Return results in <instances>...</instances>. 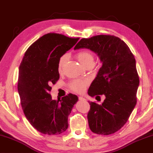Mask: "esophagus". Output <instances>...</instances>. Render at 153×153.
Instances as JSON below:
<instances>
[{"label": "esophagus", "instance_id": "34e87169", "mask_svg": "<svg viewBox=\"0 0 153 153\" xmlns=\"http://www.w3.org/2000/svg\"><path fill=\"white\" fill-rule=\"evenodd\" d=\"M79 100H81V101H85V100H86L84 98L81 97H79Z\"/></svg>", "mask_w": 153, "mask_h": 153}]
</instances>
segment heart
Here are the masks:
<instances>
[{"mask_svg": "<svg viewBox=\"0 0 153 153\" xmlns=\"http://www.w3.org/2000/svg\"><path fill=\"white\" fill-rule=\"evenodd\" d=\"M77 58L78 60L84 66L88 62L93 61L94 56L93 53L89 51L85 50L78 53L77 54ZM66 55L62 56L59 59L58 64V70L59 72L62 70V67L66 62ZM85 85H86V81L82 80H74L71 82L70 86L74 91L77 92V93H82L85 90Z\"/></svg>", "mask_w": 153, "mask_h": 153, "instance_id": "obj_1", "label": "heart"}]
</instances>
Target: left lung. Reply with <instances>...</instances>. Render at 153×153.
<instances>
[{"instance_id":"1","label":"left lung","mask_w":153,"mask_h":153,"mask_svg":"<svg viewBox=\"0 0 153 153\" xmlns=\"http://www.w3.org/2000/svg\"><path fill=\"white\" fill-rule=\"evenodd\" d=\"M83 48L95 53L102 63L88 94L105 97L101 105L89 102L88 125L95 134H113L125 125L136 105L140 79L136 59L125 42L111 35L82 38L74 49Z\"/></svg>"}]
</instances>
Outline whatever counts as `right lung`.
<instances>
[{
    "label": "right lung",
    "mask_w": 153,
    "mask_h": 153,
    "mask_svg": "<svg viewBox=\"0 0 153 153\" xmlns=\"http://www.w3.org/2000/svg\"><path fill=\"white\" fill-rule=\"evenodd\" d=\"M78 40L46 34L28 48L20 64L17 90L21 104L28 122L42 134H60L68 127V116L78 97L70 93L54 100L49 92L50 85L59 79V59Z\"/></svg>",
    "instance_id": "right-lung-1"
}]
</instances>
